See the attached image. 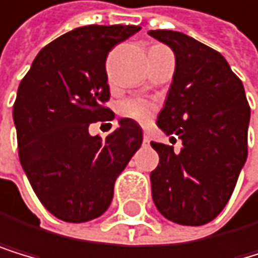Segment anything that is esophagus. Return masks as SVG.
Returning a JSON list of instances; mask_svg holds the SVG:
<instances>
[{
	"label": "esophagus",
	"instance_id": "1",
	"mask_svg": "<svg viewBox=\"0 0 258 258\" xmlns=\"http://www.w3.org/2000/svg\"><path fill=\"white\" fill-rule=\"evenodd\" d=\"M144 144H150V134H148V132H144Z\"/></svg>",
	"mask_w": 258,
	"mask_h": 258
}]
</instances>
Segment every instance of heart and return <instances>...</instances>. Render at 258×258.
<instances>
[{
	"label": "heart",
	"instance_id": "heart-1",
	"mask_svg": "<svg viewBox=\"0 0 258 258\" xmlns=\"http://www.w3.org/2000/svg\"><path fill=\"white\" fill-rule=\"evenodd\" d=\"M118 113L122 118H129L140 124H147L155 116L156 103L142 97H129L118 103Z\"/></svg>",
	"mask_w": 258,
	"mask_h": 258
}]
</instances>
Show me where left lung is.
<instances>
[{
	"label": "left lung",
	"mask_w": 258,
	"mask_h": 258,
	"mask_svg": "<svg viewBox=\"0 0 258 258\" xmlns=\"http://www.w3.org/2000/svg\"><path fill=\"white\" fill-rule=\"evenodd\" d=\"M171 46L175 73L158 126L183 148L151 142L159 164L150 174L158 211L180 225H204L223 211L247 158L250 108L239 78L215 49L172 30H150Z\"/></svg>",
	"instance_id": "8db88e82"
}]
</instances>
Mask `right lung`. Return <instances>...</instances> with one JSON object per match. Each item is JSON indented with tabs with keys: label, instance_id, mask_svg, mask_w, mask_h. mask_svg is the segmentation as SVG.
Returning <instances> with one entry per match:
<instances>
[{
	"label": "right lung",
	"instance_id": "add662e5",
	"mask_svg": "<svg viewBox=\"0 0 258 258\" xmlns=\"http://www.w3.org/2000/svg\"><path fill=\"white\" fill-rule=\"evenodd\" d=\"M140 30L87 25L39 50L14 102L20 164L38 200L57 219L89 222L108 209L116 177L140 148L144 134L121 119L108 137L89 124L111 121L105 62L110 50Z\"/></svg>",
	"mask_w": 258,
	"mask_h": 258
}]
</instances>
